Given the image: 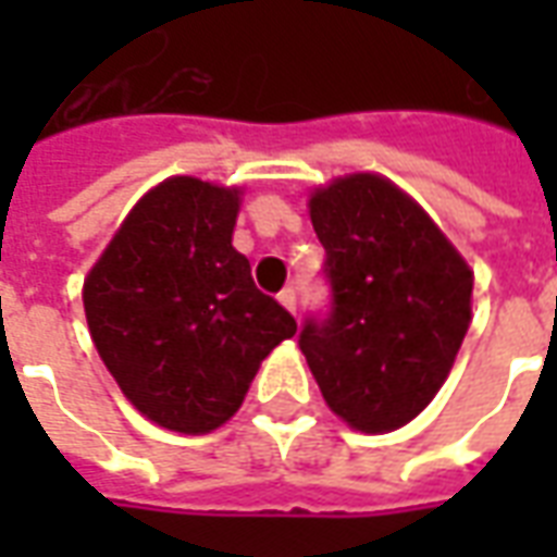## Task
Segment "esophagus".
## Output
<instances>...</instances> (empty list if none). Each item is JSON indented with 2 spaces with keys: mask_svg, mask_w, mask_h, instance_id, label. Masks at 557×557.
<instances>
[{
  "mask_svg": "<svg viewBox=\"0 0 557 557\" xmlns=\"http://www.w3.org/2000/svg\"><path fill=\"white\" fill-rule=\"evenodd\" d=\"M277 301L289 310V313H295V289H283L277 295Z\"/></svg>",
  "mask_w": 557,
  "mask_h": 557,
  "instance_id": "1",
  "label": "esophagus"
}]
</instances>
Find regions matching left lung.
I'll use <instances>...</instances> for the list:
<instances>
[{
  "instance_id": "1",
  "label": "left lung",
  "mask_w": 557,
  "mask_h": 557,
  "mask_svg": "<svg viewBox=\"0 0 557 557\" xmlns=\"http://www.w3.org/2000/svg\"><path fill=\"white\" fill-rule=\"evenodd\" d=\"M325 247L334 310L307 322L301 351L351 430L394 432L426 409L471 325L474 271L403 187L349 172L307 199Z\"/></svg>"
}]
</instances>
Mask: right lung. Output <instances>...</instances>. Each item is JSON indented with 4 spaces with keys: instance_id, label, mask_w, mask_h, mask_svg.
<instances>
[{
    "instance_id": "add662e5",
    "label": "right lung",
    "mask_w": 557,
    "mask_h": 557,
    "mask_svg": "<svg viewBox=\"0 0 557 557\" xmlns=\"http://www.w3.org/2000/svg\"><path fill=\"white\" fill-rule=\"evenodd\" d=\"M242 187L172 175L139 196L83 280L95 349L134 409L206 435L242 409L292 319L232 247Z\"/></svg>"
}]
</instances>
